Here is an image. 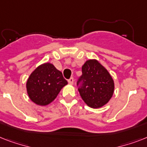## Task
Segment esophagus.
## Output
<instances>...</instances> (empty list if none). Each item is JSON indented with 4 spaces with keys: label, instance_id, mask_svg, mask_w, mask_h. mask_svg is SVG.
I'll list each match as a JSON object with an SVG mask.
<instances>
[{
    "label": "esophagus",
    "instance_id": "obj_1",
    "mask_svg": "<svg viewBox=\"0 0 147 147\" xmlns=\"http://www.w3.org/2000/svg\"><path fill=\"white\" fill-rule=\"evenodd\" d=\"M68 82H69V83L70 84V85H72L74 82V78H72V77H71V78H69V80H68Z\"/></svg>",
    "mask_w": 147,
    "mask_h": 147
}]
</instances>
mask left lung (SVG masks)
I'll return each instance as SVG.
<instances>
[{"label": "left lung", "instance_id": "1", "mask_svg": "<svg viewBox=\"0 0 147 147\" xmlns=\"http://www.w3.org/2000/svg\"><path fill=\"white\" fill-rule=\"evenodd\" d=\"M82 75L77 81L81 97L86 105L98 108L106 105L114 90L113 78L97 60H88L82 68Z\"/></svg>", "mask_w": 147, "mask_h": 147}]
</instances>
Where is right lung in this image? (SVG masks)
Listing matches in <instances>:
<instances>
[{"label":"right lung","mask_w":147,"mask_h":147,"mask_svg":"<svg viewBox=\"0 0 147 147\" xmlns=\"http://www.w3.org/2000/svg\"><path fill=\"white\" fill-rule=\"evenodd\" d=\"M67 84L61 71L53 64L45 63L31 73L26 82V89L33 102L44 106L52 102Z\"/></svg>","instance_id":"add662e5"}]
</instances>
